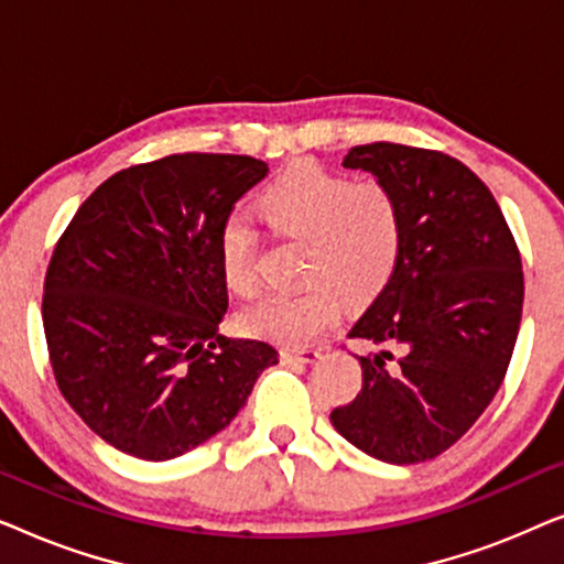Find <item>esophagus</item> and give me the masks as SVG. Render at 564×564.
Here are the masks:
<instances>
[{"mask_svg": "<svg viewBox=\"0 0 564 564\" xmlns=\"http://www.w3.org/2000/svg\"><path fill=\"white\" fill-rule=\"evenodd\" d=\"M315 359H321V351L318 349H284L282 351V361H288V365H313Z\"/></svg>", "mask_w": 564, "mask_h": 564, "instance_id": "1", "label": "esophagus"}]
</instances>
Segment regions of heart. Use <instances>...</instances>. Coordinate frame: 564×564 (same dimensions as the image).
I'll return each mask as SVG.
<instances>
[{
    "instance_id": "heart-1",
    "label": "heart",
    "mask_w": 564,
    "mask_h": 564,
    "mask_svg": "<svg viewBox=\"0 0 564 564\" xmlns=\"http://www.w3.org/2000/svg\"><path fill=\"white\" fill-rule=\"evenodd\" d=\"M257 213L274 234L307 243L305 290L264 295L238 315L246 334L282 346H305L334 326L346 303L380 295L403 249V213L388 184L354 182L318 164H297L267 184ZM220 272L228 290L249 297L257 290V236L228 220L218 236Z\"/></svg>"
}]
</instances>
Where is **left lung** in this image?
I'll return each mask as SVG.
<instances>
[{
    "label": "left lung",
    "instance_id": "1",
    "mask_svg": "<svg viewBox=\"0 0 564 564\" xmlns=\"http://www.w3.org/2000/svg\"><path fill=\"white\" fill-rule=\"evenodd\" d=\"M361 169L395 192L403 249L349 338L361 390L330 423L390 465L434 459L480 419L503 382L521 326L523 272L496 197L462 161L400 143L354 145Z\"/></svg>",
    "mask_w": 564,
    "mask_h": 564
}]
</instances>
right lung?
<instances>
[{"label": "right lung", "mask_w": 564, "mask_h": 564, "mask_svg": "<svg viewBox=\"0 0 564 564\" xmlns=\"http://www.w3.org/2000/svg\"><path fill=\"white\" fill-rule=\"evenodd\" d=\"M269 172L234 153H174L112 174L53 249L43 328L61 395L130 457H182L236 419L280 361L228 338L218 236Z\"/></svg>", "instance_id": "obj_1"}]
</instances>
